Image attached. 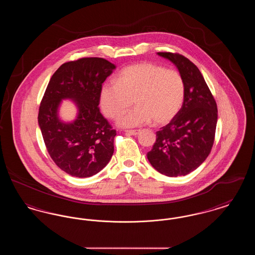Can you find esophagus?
<instances>
[{"instance_id": "1", "label": "esophagus", "mask_w": 255, "mask_h": 255, "mask_svg": "<svg viewBox=\"0 0 255 255\" xmlns=\"http://www.w3.org/2000/svg\"><path fill=\"white\" fill-rule=\"evenodd\" d=\"M125 132H126V133H129V134H132V135H137L138 133H140L139 130H126Z\"/></svg>"}]
</instances>
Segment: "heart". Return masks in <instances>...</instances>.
<instances>
[{
	"label": "heart",
	"mask_w": 255,
	"mask_h": 255,
	"mask_svg": "<svg viewBox=\"0 0 255 255\" xmlns=\"http://www.w3.org/2000/svg\"><path fill=\"white\" fill-rule=\"evenodd\" d=\"M115 82H106L99 93L100 107L109 119L122 116L118 124L137 127L152 121L156 125L169 123L181 111L185 97L182 75L176 71L149 62L136 63L124 68Z\"/></svg>",
	"instance_id": "1"
}]
</instances>
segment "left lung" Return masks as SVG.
Wrapping results in <instances>:
<instances>
[{"instance_id": "left-lung-1", "label": "left lung", "mask_w": 255, "mask_h": 255, "mask_svg": "<svg viewBox=\"0 0 255 255\" xmlns=\"http://www.w3.org/2000/svg\"><path fill=\"white\" fill-rule=\"evenodd\" d=\"M158 55L177 67L184 81L185 97L176 118L157 132L156 142L147 158L160 174L185 176L197 169L211 151L217 104L204 76L191 61L172 52H158Z\"/></svg>"}]
</instances>
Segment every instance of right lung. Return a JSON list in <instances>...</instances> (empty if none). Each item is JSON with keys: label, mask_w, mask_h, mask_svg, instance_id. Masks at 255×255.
Returning <instances> with one entry per match:
<instances>
[{"label": "right lung", "mask_w": 255, "mask_h": 255, "mask_svg": "<svg viewBox=\"0 0 255 255\" xmlns=\"http://www.w3.org/2000/svg\"><path fill=\"white\" fill-rule=\"evenodd\" d=\"M116 66L106 59L87 57L63 64L53 73L41 101L38 124L55 164L69 175L88 178L103 169L114 154L117 134L101 115L99 93ZM71 99L77 119L63 122L60 102Z\"/></svg>", "instance_id": "1"}]
</instances>
